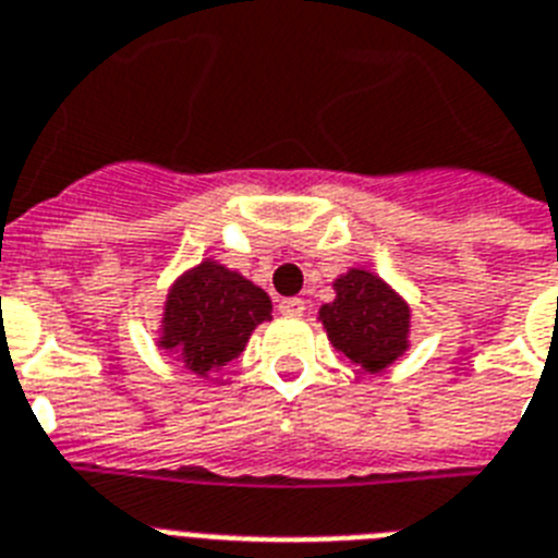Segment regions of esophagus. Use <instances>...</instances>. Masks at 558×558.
Returning <instances> with one entry per match:
<instances>
[{"label":"esophagus","mask_w":558,"mask_h":558,"mask_svg":"<svg viewBox=\"0 0 558 558\" xmlns=\"http://www.w3.org/2000/svg\"><path fill=\"white\" fill-rule=\"evenodd\" d=\"M303 310H306V303H303L301 298H283V301L278 303V312L283 318H301Z\"/></svg>","instance_id":"1"}]
</instances>
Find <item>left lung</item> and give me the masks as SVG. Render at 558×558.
I'll return each mask as SVG.
<instances>
[{"instance_id":"8db88e82","label":"left lung","mask_w":558,"mask_h":558,"mask_svg":"<svg viewBox=\"0 0 558 558\" xmlns=\"http://www.w3.org/2000/svg\"><path fill=\"white\" fill-rule=\"evenodd\" d=\"M335 301L318 310L326 338L366 375L384 373L410 350L412 310L381 275L352 266L332 280Z\"/></svg>"}]
</instances>
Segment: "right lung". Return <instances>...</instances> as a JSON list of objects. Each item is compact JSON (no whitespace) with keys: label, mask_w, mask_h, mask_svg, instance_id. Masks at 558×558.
Masks as SVG:
<instances>
[{"label":"right lung","mask_w":558,"mask_h":558,"mask_svg":"<svg viewBox=\"0 0 558 558\" xmlns=\"http://www.w3.org/2000/svg\"><path fill=\"white\" fill-rule=\"evenodd\" d=\"M264 320H271L269 294L215 257H203L166 292L154 341L189 373L208 378L246 350Z\"/></svg>","instance_id":"right-lung-1"}]
</instances>
